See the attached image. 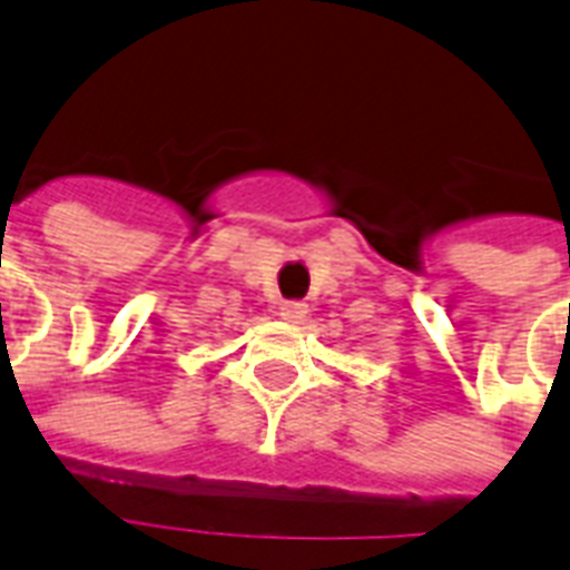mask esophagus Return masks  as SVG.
Wrapping results in <instances>:
<instances>
[{"instance_id":"1","label":"esophagus","mask_w":570,"mask_h":570,"mask_svg":"<svg viewBox=\"0 0 570 570\" xmlns=\"http://www.w3.org/2000/svg\"><path fill=\"white\" fill-rule=\"evenodd\" d=\"M281 316L286 322H302L307 316V304L304 302H284L281 304Z\"/></svg>"}]
</instances>
